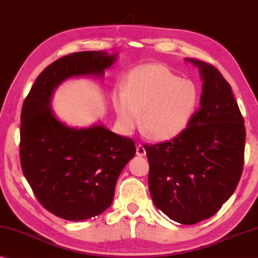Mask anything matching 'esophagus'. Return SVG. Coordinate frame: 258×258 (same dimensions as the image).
Here are the masks:
<instances>
[{
  "label": "esophagus",
  "mask_w": 258,
  "mask_h": 258,
  "mask_svg": "<svg viewBox=\"0 0 258 258\" xmlns=\"http://www.w3.org/2000/svg\"><path fill=\"white\" fill-rule=\"evenodd\" d=\"M137 155L138 156H145L146 155V148L144 145H138L137 146Z\"/></svg>",
  "instance_id": "esophagus-1"
}]
</instances>
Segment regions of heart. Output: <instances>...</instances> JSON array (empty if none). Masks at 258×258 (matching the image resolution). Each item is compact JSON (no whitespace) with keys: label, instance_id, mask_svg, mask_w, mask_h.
<instances>
[{"label":"heart","instance_id":"heart-1","mask_svg":"<svg viewBox=\"0 0 258 258\" xmlns=\"http://www.w3.org/2000/svg\"><path fill=\"white\" fill-rule=\"evenodd\" d=\"M117 122L131 133L140 125L153 140L177 138L190 125L199 109L200 88L161 64H144L126 77L124 91L112 97Z\"/></svg>","mask_w":258,"mask_h":258}]
</instances>
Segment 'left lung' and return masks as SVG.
Returning a JSON list of instances; mask_svg holds the SVG:
<instances>
[{
  "label": "left lung",
  "instance_id": "1",
  "mask_svg": "<svg viewBox=\"0 0 258 258\" xmlns=\"http://www.w3.org/2000/svg\"><path fill=\"white\" fill-rule=\"evenodd\" d=\"M185 60L199 69L203 81L201 107L180 136L145 148L154 204L174 222L193 225L212 217L234 193L246 128L222 73L202 60Z\"/></svg>",
  "mask_w": 258,
  "mask_h": 258
}]
</instances>
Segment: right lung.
I'll use <instances>...</instances> for the list:
<instances>
[{"label":"right lung","mask_w":258,"mask_h":258,"mask_svg":"<svg viewBox=\"0 0 258 258\" xmlns=\"http://www.w3.org/2000/svg\"><path fill=\"white\" fill-rule=\"evenodd\" d=\"M118 54L81 51L55 60L40 73L20 116V164L40 203L58 217L78 222L111 206L117 179L136 155L132 139L100 121L69 126L51 109L55 89L69 79H102Z\"/></svg>","instance_id":"1"}]
</instances>
